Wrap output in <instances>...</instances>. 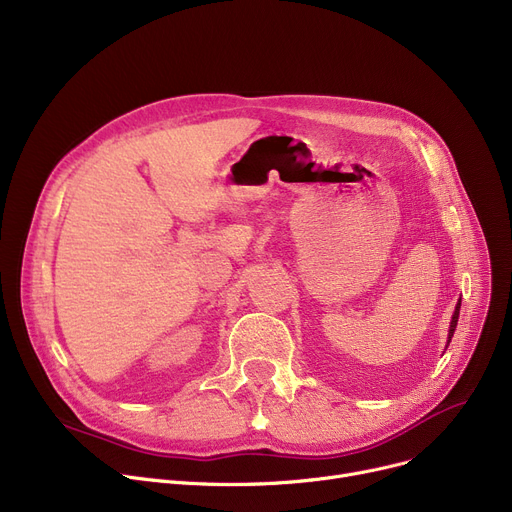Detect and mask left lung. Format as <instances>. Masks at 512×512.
I'll list each match as a JSON object with an SVG mask.
<instances>
[{
	"mask_svg": "<svg viewBox=\"0 0 512 512\" xmlns=\"http://www.w3.org/2000/svg\"><path fill=\"white\" fill-rule=\"evenodd\" d=\"M459 310H461V299H459V304H457V308H455L453 320H450V328H448V343H450V339H453V335H455V328H457V322H459Z\"/></svg>",
	"mask_w": 512,
	"mask_h": 512,
	"instance_id": "8db88e82",
	"label": "left lung"
}]
</instances>
